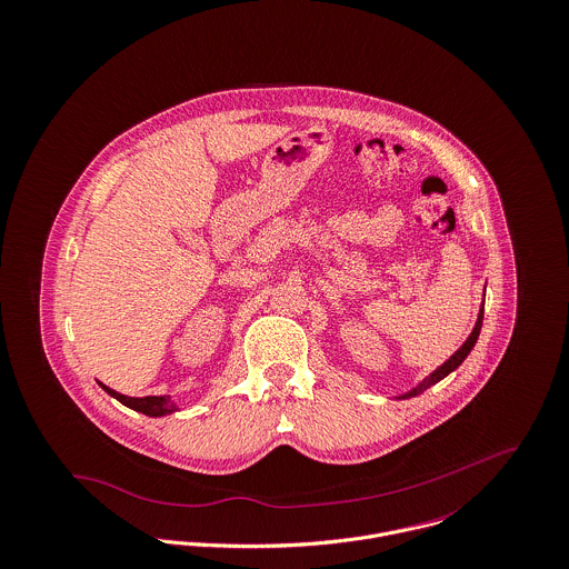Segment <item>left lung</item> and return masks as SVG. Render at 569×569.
Returning <instances> with one entry per match:
<instances>
[{
	"label": "left lung",
	"instance_id": "8db88e82",
	"mask_svg": "<svg viewBox=\"0 0 569 569\" xmlns=\"http://www.w3.org/2000/svg\"><path fill=\"white\" fill-rule=\"evenodd\" d=\"M482 315H485V301H482V310H480V315H478V320H476V327H473V331L469 333V338L465 340V345L445 362L441 365L430 378L423 379L417 388H412L410 392H406V395H401V399H408V397H417L419 392H423L426 388H430L432 383H437V381H441L445 376H449L453 369H458L460 365H462V360L471 353V349H473V345H476V340H478V336H480V329H482Z\"/></svg>",
	"mask_w": 569,
	"mask_h": 569
}]
</instances>
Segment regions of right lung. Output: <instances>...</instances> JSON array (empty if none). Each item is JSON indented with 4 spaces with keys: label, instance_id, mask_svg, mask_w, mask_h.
<instances>
[{
    "label": "right lung",
    "instance_id": "right-lung-1",
    "mask_svg": "<svg viewBox=\"0 0 569 569\" xmlns=\"http://www.w3.org/2000/svg\"><path fill=\"white\" fill-rule=\"evenodd\" d=\"M100 386L128 408H132L137 412H143L148 417H163V415H172L177 410V403H172L170 397H166V395H161V397H127V395H122V392H118V390H113L104 383H100Z\"/></svg>",
    "mask_w": 569,
    "mask_h": 569
}]
</instances>
